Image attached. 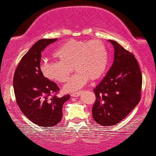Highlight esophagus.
Segmentation results:
<instances>
[{
    "mask_svg": "<svg viewBox=\"0 0 156 156\" xmlns=\"http://www.w3.org/2000/svg\"><path fill=\"white\" fill-rule=\"evenodd\" d=\"M81 93H82V91H81V90H79V91H78V92H75V93H72V97H75V98H76V97L80 96V94H81Z\"/></svg>",
    "mask_w": 156,
    "mask_h": 156,
    "instance_id": "1",
    "label": "esophagus"
}]
</instances>
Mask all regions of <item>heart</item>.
Returning a JSON list of instances; mask_svg holds the SVG:
<instances>
[{
  "label": "heart",
  "mask_w": 156,
  "mask_h": 156,
  "mask_svg": "<svg viewBox=\"0 0 156 156\" xmlns=\"http://www.w3.org/2000/svg\"><path fill=\"white\" fill-rule=\"evenodd\" d=\"M57 62L45 61L40 69L43 75L51 81L58 83L67 81L72 72L77 71L65 85L64 90L74 92L84 87L90 80L101 78L108 64V51L100 40H69L54 53Z\"/></svg>",
  "instance_id": "heart-1"
}]
</instances>
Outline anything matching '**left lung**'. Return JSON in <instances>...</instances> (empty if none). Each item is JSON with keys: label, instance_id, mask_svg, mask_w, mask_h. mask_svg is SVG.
Here are the masks:
<instances>
[{"label": "left lung", "instance_id": "obj_1", "mask_svg": "<svg viewBox=\"0 0 156 156\" xmlns=\"http://www.w3.org/2000/svg\"><path fill=\"white\" fill-rule=\"evenodd\" d=\"M114 47V59L102 81L94 89L96 100L92 116L101 126L120 123L141 99L142 72L132 52L118 43L109 40Z\"/></svg>", "mask_w": 156, "mask_h": 156}]
</instances>
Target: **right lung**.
<instances>
[{"instance_id": "obj_1", "label": "right lung", "mask_w": 156, "mask_h": 156, "mask_svg": "<svg viewBox=\"0 0 156 156\" xmlns=\"http://www.w3.org/2000/svg\"><path fill=\"white\" fill-rule=\"evenodd\" d=\"M57 39L36 42L23 56L13 75L16 102L22 113L35 124L44 128L58 124L62 118V106L70 98L57 97L59 87L43 76L40 69L42 52Z\"/></svg>"}]
</instances>
